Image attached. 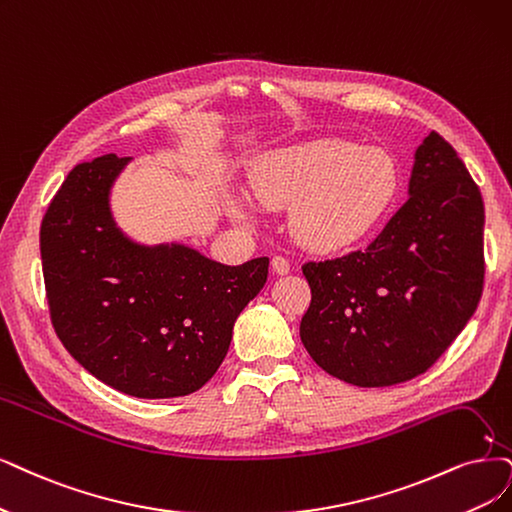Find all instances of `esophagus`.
I'll list each match as a JSON object with an SVG mask.
<instances>
[{
	"label": "esophagus",
	"mask_w": 512,
	"mask_h": 512,
	"mask_svg": "<svg viewBox=\"0 0 512 512\" xmlns=\"http://www.w3.org/2000/svg\"><path fill=\"white\" fill-rule=\"evenodd\" d=\"M272 270L278 276H285V274L291 272V263H289V259H285L282 255H274L272 257Z\"/></svg>",
	"instance_id": "esophagus-1"
}]
</instances>
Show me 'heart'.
Segmentation results:
<instances>
[{
	"instance_id": "obj_1",
	"label": "heart",
	"mask_w": 512,
	"mask_h": 512,
	"mask_svg": "<svg viewBox=\"0 0 512 512\" xmlns=\"http://www.w3.org/2000/svg\"><path fill=\"white\" fill-rule=\"evenodd\" d=\"M255 196L268 206H293L295 242L314 253H339L367 240L399 196V166L380 147L316 137L261 154L251 173ZM232 213L244 217L240 202Z\"/></svg>"
}]
</instances>
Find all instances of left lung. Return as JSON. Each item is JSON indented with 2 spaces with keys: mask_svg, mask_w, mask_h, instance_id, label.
<instances>
[{
  "mask_svg": "<svg viewBox=\"0 0 512 512\" xmlns=\"http://www.w3.org/2000/svg\"><path fill=\"white\" fill-rule=\"evenodd\" d=\"M485 208L439 132L415 149L409 200L365 251L308 261L299 335L337 380L382 388L411 380L466 327L483 293Z\"/></svg>",
  "mask_w": 512,
  "mask_h": 512,
  "instance_id": "obj_1",
  "label": "left lung"
}]
</instances>
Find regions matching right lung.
I'll list each match as a JSON object with an SVG mask.
<instances>
[{"label":"right lung","mask_w":512,"mask_h":512,"mask_svg":"<svg viewBox=\"0 0 512 512\" xmlns=\"http://www.w3.org/2000/svg\"><path fill=\"white\" fill-rule=\"evenodd\" d=\"M128 160L82 162L52 198L40 230L46 297L56 335L88 373L137 399H173L217 373L270 259L223 266L185 244L130 240L109 206Z\"/></svg>","instance_id":"right-lung-1"}]
</instances>
